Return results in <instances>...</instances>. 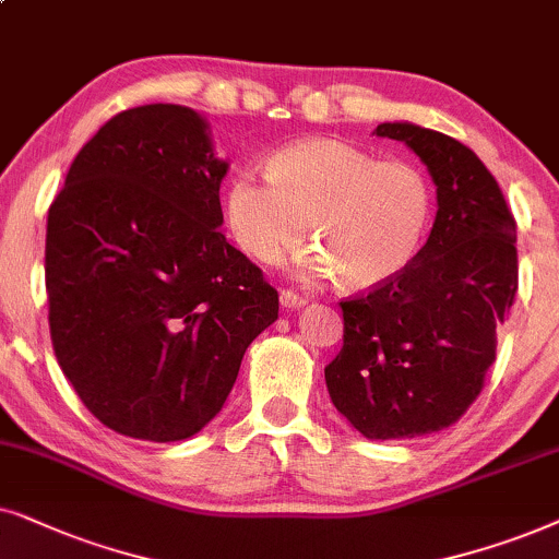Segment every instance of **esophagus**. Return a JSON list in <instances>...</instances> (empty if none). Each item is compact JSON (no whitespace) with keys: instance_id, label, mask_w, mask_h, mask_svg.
Returning <instances> with one entry per match:
<instances>
[{"instance_id":"34e87169","label":"esophagus","mask_w":559,"mask_h":559,"mask_svg":"<svg viewBox=\"0 0 559 559\" xmlns=\"http://www.w3.org/2000/svg\"><path fill=\"white\" fill-rule=\"evenodd\" d=\"M281 307L284 309H292V311H296V309H304L307 307V299H304V296H299V294H294V292H281Z\"/></svg>"}]
</instances>
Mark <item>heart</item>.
<instances>
[{
    "label": "heart",
    "instance_id": "heart-1",
    "mask_svg": "<svg viewBox=\"0 0 559 559\" xmlns=\"http://www.w3.org/2000/svg\"><path fill=\"white\" fill-rule=\"evenodd\" d=\"M435 217L429 176L408 160H378L345 140L309 138L278 147L265 176L240 168L225 191V222L245 255L281 263L307 240V278L373 292L414 263Z\"/></svg>",
    "mask_w": 559,
    "mask_h": 559
}]
</instances>
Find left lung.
<instances>
[{
    "label": "left lung",
    "mask_w": 559,
    "mask_h": 559,
    "mask_svg": "<svg viewBox=\"0 0 559 559\" xmlns=\"http://www.w3.org/2000/svg\"><path fill=\"white\" fill-rule=\"evenodd\" d=\"M437 186V217L396 281L340 301L342 349L324 368L337 412L368 440H412L455 424L496 360L516 296V222L471 147L412 122H383Z\"/></svg>",
    "instance_id": "obj_1"
}]
</instances>
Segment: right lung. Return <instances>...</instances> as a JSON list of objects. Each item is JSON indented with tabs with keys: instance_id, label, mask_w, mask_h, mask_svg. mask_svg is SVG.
<instances>
[{
	"instance_id": "add662e5",
	"label": "right lung",
	"mask_w": 559,
	"mask_h": 559,
	"mask_svg": "<svg viewBox=\"0 0 559 559\" xmlns=\"http://www.w3.org/2000/svg\"><path fill=\"white\" fill-rule=\"evenodd\" d=\"M210 122L181 104L119 111L48 210L50 340L84 406L117 435L178 442L222 412L278 294L219 233Z\"/></svg>"
}]
</instances>
